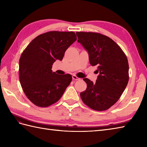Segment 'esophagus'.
<instances>
[{
	"label": "esophagus",
	"mask_w": 147,
	"mask_h": 147,
	"mask_svg": "<svg viewBox=\"0 0 147 147\" xmlns=\"http://www.w3.org/2000/svg\"><path fill=\"white\" fill-rule=\"evenodd\" d=\"M73 80H80V78H79L78 77H77L76 75H73Z\"/></svg>",
	"instance_id": "1"
}]
</instances>
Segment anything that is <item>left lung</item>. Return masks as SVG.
Returning a JSON list of instances; mask_svg holds the SVG:
<instances>
[{"label":"left lung","mask_w":147,"mask_h":147,"mask_svg":"<svg viewBox=\"0 0 147 147\" xmlns=\"http://www.w3.org/2000/svg\"><path fill=\"white\" fill-rule=\"evenodd\" d=\"M78 42L88 52L90 63L97 66L99 75L95 83L84 78L87 84L80 93L83 102L95 111L110 108L119 99L129 80L126 56L114 40L100 33L76 32Z\"/></svg>","instance_id":"1"}]
</instances>
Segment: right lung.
Instances as JSON below:
<instances>
[{
    "label": "right lung",
    "mask_w": 147,
    "mask_h": 147,
    "mask_svg": "<svg viewBox=\"0 0 147 147\" xmlns=\"http://www.w3.org/2000/svg\"><path fill=\"white\" fill-rule=\"evenodd\" d=\"M73 32L53 31L36 36L20 59V82L27 98L38 107L57 102L72 81L69 74L52 72L56 60L62 61L65 51L76 40Z\"/></svg>",
    "instance_id": "right-lung-1"
}]
</instances>
